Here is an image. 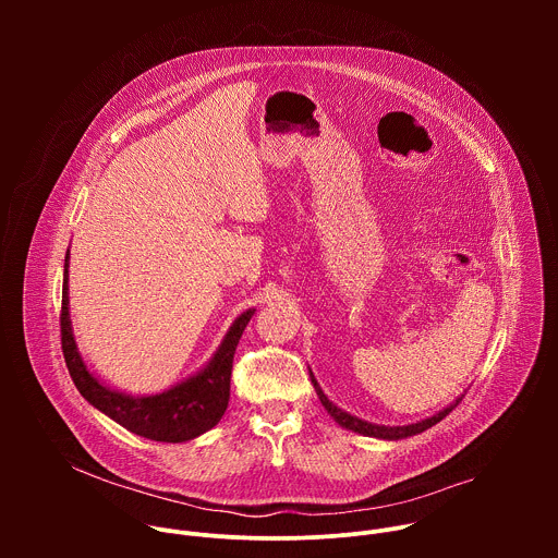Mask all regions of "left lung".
Returning a JSON list of instances; mask_svg holds the SVG:
<instances>
[{
	"label": "left lung",
	"instance_id": "1",
	"mask_svg": "<svg viewBox=\"0 0 558 558\" xmlns=\"http://www.w3.org/2000/svg\"><path fill=\"white\" fill-rule=\"evenodd\" d=\"M308 375H311V381H313V388H315V392H317V397H320V402H323V407L327 409V413L342 426V428H347V430H353V433H360V435H366V437H377V439H388V441H395V439H407V437H413V435H420V433H424V430H428L430 426H435L437 422H441L459 402H461V397L459 400H454L450 407H446L444 411H439L437 415H433V417H428V420H422V422H417V424H409V426H379V424H371V422H364V420H360V417H355V415H349L347 411H342V409H338L333 402H329V397L323 392V388H320V384H317V379L313 377V373L308 371Z\"/></svg>",
	"mask_w": 558,
	"mask_h": 558
}]
</instances>
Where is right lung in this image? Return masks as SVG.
Returning a JSON list of instances; mask_svg holds the SVG:
<instances>
[{
    "label": "right lung",
    "instance_id": "1",
    "mask_svg": "<svg viewBox=\"0 0 558 558\" xmlns=\"http://www.w3.org/2000/svg\"><path fill=\"white\" fill-rule=\"evenodd\" d=\"M68 254L63 265V291H61V349L68 373L86 400L106 413L110 420L121 424L134 435L151 441L181 444L190 441L209 428H214L229 404V381L233 353L245 327L250 325L256 308L241 313L222 338L218 351L196 375L156 395H125L106 386L90 373L82 353L76 349L70 327V302H68Z\"/></svg>",
    "mask_w": 558,
    "mask_h": 558
}]
</instances>
